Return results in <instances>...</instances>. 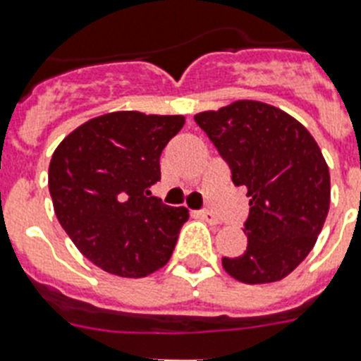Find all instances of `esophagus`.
Returning <instances> with one entry per match:
<instances>
[{
  "mask_svg": "<svg viewBox=\"0 0 361 361\" xmlns=\"http://www.w3.org/2000/svg\"><path fill=\"white\" fill-rule=\"evenodd\" d=\"M196 216L202 219V221L209 222V224H219V216L215 213H211V211H196Z\"/></svg>",
  "mask_w": 361,
  "mask_h": 361,
  "instance_id": "obj_1",
  "label": "esophagus"
}]
</instances>
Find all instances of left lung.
<instances>
[{"label": "left lung", "instance_id": "1", "mask_svg": "<svg viewBox=\"0 0 361 361\" xmlns=\"http://www.w3.org/2000/svg\"><path fill=\"white\" fill-rule=\"evenodd\" d=\"M247 187V250L222 257L243 283H271L293 272L313 248L330 207V172L321 148L298 120L278 107L239 99L195 116Z\"/></svg>", "mask_w": 361, "mask_h": 361}]
</instances>
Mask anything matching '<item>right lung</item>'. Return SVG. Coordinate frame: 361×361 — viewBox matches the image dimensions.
I'll return each instance as SVG.
<instances>
[{"label": "right lung", "mask_w": 361, "mask_h": 361, "mask_svg": "<svg viewBox=\"0 0 361 361\" xmlns=\"http://www.w3.org/2000/svg\"><path fill=\"white\" fill-rule=\"evenodd\" d=\"M183 124L180 114L116 111L79 126L51 155L55 215L105 272L142 278L171 259L189 211L163 204L150 187L161 180V152Z\"/></svg>", "instance_id": "add662e5"}]
</instances>
